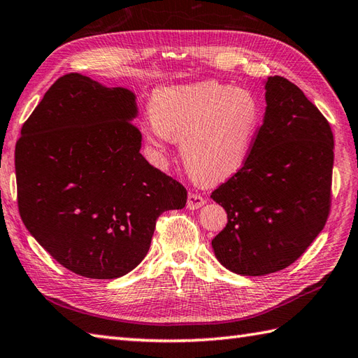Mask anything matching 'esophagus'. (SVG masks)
Masks as SVG:
<instances>
[{"mask_svg": "<svg viewBox=\"0 0 358 358\" xmlns=\"http://www.w3.org/2000/svg\"><path fill=\"white\" fill-rule=\"evenodd\" d=\"M206 203L204 201V199L201 195H199V194H189L187 195V209H191V210H194V209H199V208H201L203 204Z\"/></svg>", "mask_w": 358, "mask_h": 358, "instance_id": "1", "label": "esophagus"}]
</instances>
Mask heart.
<instances>
[{
	"label": "heart",
	"instance_id": "b5f03b06",
	"mask_svg": "<svg viewBox=\"0 0 358 358\" xmlns=\"http://www.w3.org/2000/svg\"><path fill=\"white\" fill-rule=\"evenodd\" d=\"M150 120L141 124L146 141L163 155L180 141L187 171L201 183H220L237 173L250 157L264 109L252 90L218 81L157 89Z\"/></svg>",
	"mask_w": 358,
	"mask_h": 358
}]
</instances>
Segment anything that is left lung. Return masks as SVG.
<instances>
[{
  "label": "left lung",
  "mask_w": 358,
  "mask_h": 358,
  "mask_svg": "<svg viewBox=\"0 0 358 358\" xmlns=\"http://www.w3.org/2000/svg\"><path fill=\"white\" fill-rule=\"evenodd\" d=\"M266 110L246 164L212 192L227 214L212 240L217 260L238 275L292 264L329 214L334 136L305 94L283 77L264 80Z\"/></svg>",
  "instance_id": "obj_1"
}]
</instances>
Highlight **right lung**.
<instances>
[{"label":"right lung","mask_w":358,"mask_h":358,"mask_svg":"<svg viewBox=\"0 0 358 358\" xmlns=\"http://www.w3.org/2000/svg\"><path fill=\"white\" fill-rule=\"evenodd\" d=\"M136 96L80 73L53 83L15 148L18 208L30 235L69 271L118 278L150 248L155 222L187 192L140 154Z\"/></svg>","instance_id":"right-lung-1"}]
</instances>
